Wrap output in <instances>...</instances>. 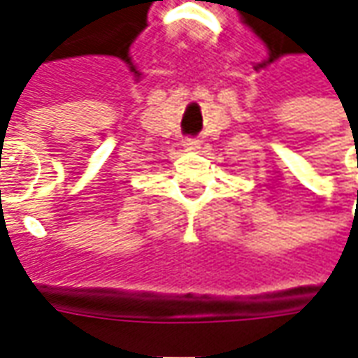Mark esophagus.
I'll use <instances>...</instances> for the list:
<instances>
[{
	"mask_svg": "<svg viewBox=\"0 0 358 358\" xmlns=\"http://www.w3.org/2000/svg\"><path fill=\"white\" fill-rule=\"evenodd\" d=\"M183 147H185L187 151H197L201 147V143L197 139H185V141H183Z\"/></svg>",
	"mask_w": 358,
	"mask_h": 358,
	"instance_id": "obj_1",
	"label": "esophagus"
}]
</instances>
